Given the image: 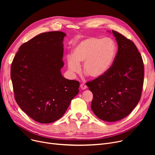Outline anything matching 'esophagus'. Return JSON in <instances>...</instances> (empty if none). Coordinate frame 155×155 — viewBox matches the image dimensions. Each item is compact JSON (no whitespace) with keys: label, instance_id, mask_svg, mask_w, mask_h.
<instances>
[{"label":"esophagus","instance_id":"esophagus-1","mask_svg":"<svg viewBox=\"0 0 155 155\" xmlns=\"http://www.w3.org/2000/svg\"><path fill=\"white\" fill-rule=\"evenodd\" d=\"M87 88V85L84 84H82L80 85V88L82 89V90H85V89H86Z\"/></svg>","mask_w":155,"mask_h":155}]
</instances>
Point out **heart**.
I'll return each mask as SVG.
<instances>
[{"label":"heart","instance_id":"b5f03b06","mask_svg":"<svg viewBox=\"0 0 155 155\" xmlns=\"http://www.w3.org/2000/svg\"><path fill=\"white\" fill-rule=\"evenodd\" d=\"M116 54V45L112 39L88 37L80 41L72 55L67 56L68 68L71 73H78L80 63H84V73L91 78H99L110 68Z\"/></svg>","mask_w":155,"mask_h":155}]
</instances>
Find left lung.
<instances>
[{"label":"left lung","mask_w":155,"mask_h":155,"mask_svg":"<svg viewBox=\"0 0 155 155\" xmlns=\"http://www.w3.org/2000/svg\"><path fill=\"white\" fill-rule=\"evenodd\" d=\"M112 32L118 45L112 65L105 74L86 83L93 94L92 111L107 122L119 120L133 111L141 99L144 80L143 59L134 43Z\"/></svg>","instance_id":"obj_1"}]
</instances>
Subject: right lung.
<instances>
[{
	"instance_id": "obj_1",
	"label": "right lung",
	"mask_w": 155,
	"mask_h": 155,
	"mask_svg": "<svg viewBox=\"0 0 155 155\" xmlns=\"http://www.w3.org/2000/svg\"><path fill=\"white\" fill-rule=\"evenodd\" d=\"M64 32L40 34L22 44L11 64L14 97L20 108L39 123L61 118L78 94L80 83L61 75Z\"/></svg>"
}]
</instances>
